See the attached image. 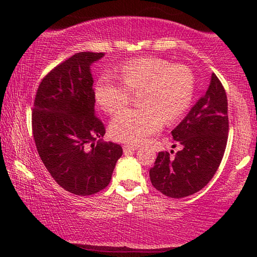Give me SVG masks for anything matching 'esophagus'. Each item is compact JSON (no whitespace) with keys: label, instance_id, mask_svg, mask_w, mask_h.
Returning <instances> with one entry per match:
<instances>
[{"label":"esophagus","instance_id":"34e87169","mask_svg":"<svg viewBox=\"0 0 257 257\" xmlns=\"http://www.w3.org/2000/svg\"><path fill=\"white\" fill-rule=\"evenodd\" d=\"M136 150H137L136 146H130V145L124 146V153H125V154H130V153L135 152Z\"/></svg>","mask_w":257,"mask_h":257}]
</instances>
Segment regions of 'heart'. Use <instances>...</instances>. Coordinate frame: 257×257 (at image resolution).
Masks as SVG:
<instances>
[{
	"mask_svg": "<svg viewBox=\"0 0 257 257\" xmlns=\"http://www.w3.org/2000/svg\"><path fill=\"white\" fill-rule=\"evenodd\" d=\"M122 83L103 73L94 86V99L107 113H115L137 93L138 108L121 111L112 119L110 133L118 142L137 145L187 111L194 93V76L185 65L145 57L125 63L119 70Z\"/></svg>",
	"mask_w": 257,
	"mask_h": 257,
	"instance_id": "b5f03b06",
	"label": "heart"
}]
</instances>
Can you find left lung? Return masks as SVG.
Wrapping results in <instances>:
<instances>
[{
	"label": "left lung",
	"mask_w": 257,
	"mask_h": 257,
	"mask_svg": "<svg viewBox=\"0 0 257 257\" xmlns=\"http://www.w3.org/2000/svg\"><path fill=\"white\" fill-rule=\"evenodd\" d=\"M228 101L226 91L215 73L202 96L184 120L172 131L182 146L174 157L159 152L150 170L154 188L174 199L185 198L202 189L212 180L226 150Z\"/></svg>",
	"instance_id": "left-lung-1"
}]
</instances>
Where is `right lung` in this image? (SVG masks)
<instances>
[{"mask_svg":"<svg viewBox=\"0 0 257 257\" xmlns=\"http://www.w3.org/2000/svg\"><path fill=\"white\" fill-rule=\"evenodd\" d=\"M103 52H78L51 70L34 100L33 135L54 180L76 195H92L110 184L122 149L101 140L103 121L94 111L90 65Z\"/></svg>","mask_w":257,"mask_h":257,"instance_id":"right-lung-1","label":"right lung"}]
</instances>
